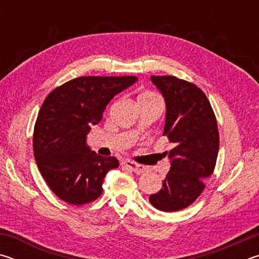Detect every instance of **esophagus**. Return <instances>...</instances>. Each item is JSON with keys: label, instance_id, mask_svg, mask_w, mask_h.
I'll use <instances>...</instances> for the list:
<instances>
[{"label": "esophagus", "instance_id": "1", "mask_svg": "<svg viewBox=\"0 0 259 259\" xmlns=\"http://www.w3.org/2000/svg\"><path fill=\"white\" fill-rule=\"evenodd\" d=\"M124 165L128 166V168L131 170V171H134L136 174H144L146 171V168L144 165H140L138 163H136V162L133 161H125L124 162Z\"/></svg>", "mask_w": 259, "mask_h": 259}]
</instances>
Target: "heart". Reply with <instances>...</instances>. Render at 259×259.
<instances>
[{
	"instance_id": "heart-1",
	"label": "heart",
	"mask_w": 259,
	"mask_h": 259,
	"mask_svg": "<svg viewBox=\"0 0 259 259\" xmlns=\"http://www.w3.org/2000/svg\"><path fill=\"white\" fill-rule=\"evenodd\" d=\"M150 95H152V94H148V93H145V94H142V95H139V97H142V96H150Z\"/></svg>"
}]
</instances>
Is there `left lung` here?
I'll list each match as a JSON object with an SVG mask.
<instances>
[{
	"instance_id": "8db88e82",
	"label": "left lung",
	"mask_w": 259,
	"mask_h": 259,
	"mask_svg": "<svg viewBox=\"0 0 259 259\" xmlns=\"http://www.w3.org/2000/svg\"><path fill=\"white\" fill-rule=\"evenodd\" d=\"M165 100L163 136L174 144L165 152L170 170L161 190L150 196L161 211H178L203 192L204 179L212 175L219 148L217 120L200 88L176 76H151Z\"/></svg>"
}]
</instances>
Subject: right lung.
<instances>
[{"instance_id": "add662e5", "label": "right lung", "mask_w": 259, "mask_h": 259, "mask_svg": "<svg viewBox=\"0 0 259 259\" xmlns=\"http://www.w3.org/2000/svg\"><path fill=\"white\" fill-rule=\"evenodd\" d=\"M137 82L136 76H81L48 95L34 126V157L51 191L65 202L81 205L103 193L104 178L119 166L87 145L113 97Z\"/></svg>"}]
</instances>
